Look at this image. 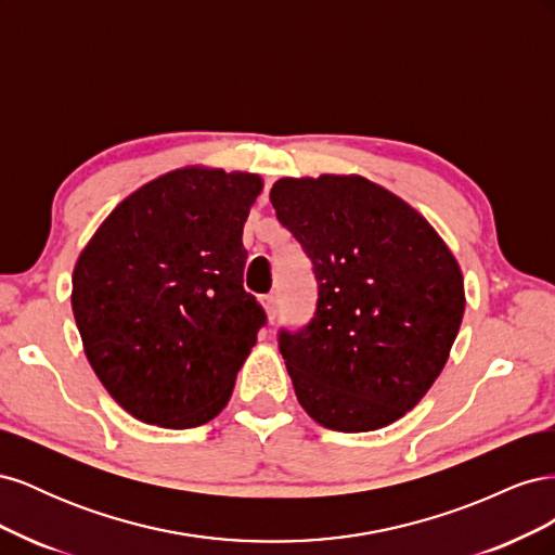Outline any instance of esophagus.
Returning a JSON list of instances; mask_svg holds the SVG:
<instances>
[{
    "mask_svg": "<svg viewBox=\"0 0 555 555\" xmlns=\"http://www.w3.org/2000/svg\"><path fill=\"white\" fill-rule=\"evenodd\" d=\"M263 310H266L268 319H275V312H278V296L275 294H268L263 298Z\"/></svg>",
    "mask_w": 555,
    "mask_h": 555,
    "instance_id": "esophagus-1",
    "label": "esophagus"
}]
</instances>
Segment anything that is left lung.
Here are the masks:
<instances>
[{"label":"left lung","instance_id":"8db88e82","mask_svg":"<svg viewBox=\"0 0 555 555\" xmlns=\"http://www.w3.org/2000/svg\"><path fill=\"white\" fill-rule=\"evenodd\" d=\"M271 204L312 259V322L280 331L296 398L317 424L377 430L440 377L465 287L456 257L422 212L363 176L280 178Z\"/></svg>","mask_w":555,"mask_h":555}]
</instances>
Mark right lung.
I'll list each match as a JSON object with an SVG mask.
<instances>
[{"label": "right lung", "instance_id": "add662e5", "mask_svg": "<svg viewBox=\"0 0 555 555\" xmlns=\"http://www.w3.org/2000/svg\"><path fill=\"white\" fill-rule=\"evenodd\" d=\"M257 173L184 166L145 182L82 247L72 308L111 398L143 424L220 414L266 322L243 289V227Z\"/></svg>", "mask_w": 555, "mask_h": 555}]
</instances>
